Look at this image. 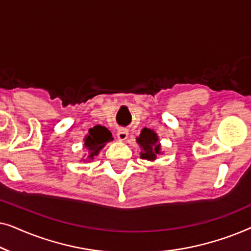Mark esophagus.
Instances as JSON below:
<instances>
[{"label":"esophagus","mask_w":251,"mask_h":251,"mask_svg":"<svg viewBox=\"0 0 251 251\" xmlns=\"http://www.w3.org/2000/svg\"><path fill=\"white\" fill-rule=\"evenodd\" d=\"M128 135H129V131L126 129H119L118 130V133H116V137H118L119 140H121V142H125V140L128 138Z\"/></svg>","instance_id":"34e87169"}]
</instances>
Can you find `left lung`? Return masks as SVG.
Returning <instances> with one entry per match:
<instances>
[{
	"mask_svg": "<svg viewBox=\"0 0 251 251\" xmlns=\"http://www.w3.org/2000/svg\"><path fill=\"white\" fill-rule=\"evenodd\" d=\"M136 142L140 149H142L140 159L147 161H155L156 157L162 154L161 144L159 142V136L152 129L144 128L140 131V135L136 137Z\"/></svg>",
	"mask_w": 251,
	"mask_h": 251,
	"instance_id": "8db88e82",
	"label": "left lung"
}]
</instances>
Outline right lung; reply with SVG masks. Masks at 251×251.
I'll use <instances>...</instances> for the list:
<instances>
[{
  "mask_svg": "<svg viewBox=\"0 0 251 251\" xmlns=\"http://www.w3.org/2000/svg\"><path fill=\"white\" fill-rule=\"evenodd\" d=\"M113 137L111 131L107 128L102 126H95L94 128L89 129L87 136H84L83 142L84 147L88 151L87 159H82L83 161L94 160L95 156H97L99 152L104 149L106 144L112 142Z\"/></svg>",
  "mask_w": 251,
  "mask_h": 251,
  "instance_id": "1",
  "label": "right lung"
}]
</instances>
